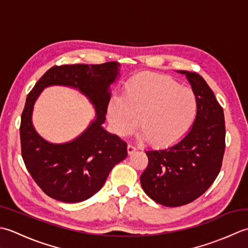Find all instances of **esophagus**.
Masks as SVG:
<instances>
[{
  "label": "esophagus",
  "instance_id": "34e87169",
  "mask_svg": "<svg viewBox=\"0 0 248 248\" xmlns=\"http://www.w3.org/2000/svg\"><path fill=\"white\" fill-rule=\"evenodd\" d=\"M136 150H137V148H136L135 145H133V144H128L127 145V153L128 154H133Z\"/></svg>",
  "mask_w": 248,
  "mask_h": 248
}]
</instances>
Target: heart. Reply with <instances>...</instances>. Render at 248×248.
<instances>
[{
  "mask_svg": "<svg viewBox=\"0 0 248 248\" xmlns=\"http://www.w3.org/2000/svg\"><path fill=\"white\" fill-rule=\"evenodd\" d=\"M198 103L194 91L166 76L144 75L125 87L123 97L112 96L108 120L120 136L130 134L138 124L149 142L173 143L193 125Z\"/></svg>",
  "mask_w": 248,
  "mask_h": 248,
  "instance_id": "1",
  "label": "heart"
}]
</instances>
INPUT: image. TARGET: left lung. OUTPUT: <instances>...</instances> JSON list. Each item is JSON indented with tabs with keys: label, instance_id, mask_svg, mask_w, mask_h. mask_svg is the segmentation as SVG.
Returning a JSON list of instances; mask_svg holds the SVG:
<instances>
[{
	"label": "left lung",
	"instance_id": "8db88e82",
	"mask_svg": "<svg viewBox=\"0 0 248 248\" xmlns=\"http://www.w3.org/2000/svg\"><path fill=\"white\" fill-rule=\"evenodd\" d=\"M198 109L193 127L178 143L145 151L149 164L140 176L144 193L165 206L190 203L204 194L218 175L225 153L224 110L200 75L186 70Z\"/></svg>",
	"mask_w": 248,
	"mask_h": 248
}]
</instances>
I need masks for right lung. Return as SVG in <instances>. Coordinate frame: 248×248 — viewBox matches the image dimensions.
Listing matches in <instances>:
<instances>
[{
    "mask_svg": "<svg viewBox=\"0 0 248 248\" xmlns=\"http://www.w3.org/2000/svg\"><path fill=\"white\" fill-rule=\"evenodd\" d=\"M119 67L118 62L53 66L28 94L20 124L22 158L36 184L55 200L75 203L89 199L103 187L111 169L127 156L125 141L102 126L110 100L109 87L120 74ZM50 85L77 88L95 107V120L67 144L48 143L31 124L34 100Z\"/></svg>",
    "mask_w": 248,
    "mask_h": 248,
    "instance_id": "obj_1",
    "label": "right lung"
}]
</instances>
